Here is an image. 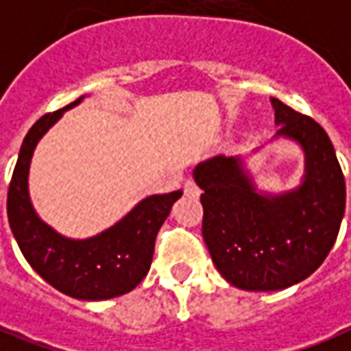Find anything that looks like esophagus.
<instances>
[{
  "instance_id": "esophagus-1",
  "label": "esophagus",
  "mask_w": 351,
  "mask_h": 351,
  "mask_svg": "<svg viewBox=\"0 0 351 351\" xmlns=\"http://www.w3.org/2000/svg\"><path fill=\"white\" fill-rule=\"evenodd\" d=\"M184 193L186 195H199V186L193 180H186V184H184Z\"/></svg>"
}]
</instances>
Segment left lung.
<instances>
[{
    "mask_svg": "<svg viewBox=\"0 0 351 351\" xmlns=\"http://www.w3.org/2000/svg\"><path fill=\"white\" fill-rule=\"evenodd\" d=\"M271 105L274 138L304 154L297 188L259 190L243 156L220 154L193 169L210 258L229 284L246 291H278L308 278L331 252L346 208L344 175L324 128L280 99L271 97Z\"/></svg>",
    "mask_w": 351,
    "mask_h": 351,
    "instance_id": "obj_1",
    "label": "left lung"
}]
</instances>
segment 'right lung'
I'll use <instances>...</instances> for the list:
<instances>
[{
	"label": "right lung",
	"instance_id": "add662e5",
	"mask_svg": "<svg viewBox=\"0 0 351 351\" xmlns=\"http://www.w3.org/2000/svg\"><path fill=\"white\" fill-rule=\"evenodd\" d=\"M82 99L84 95L41 116L27 131L9 186L7 216L24 258L43 280L73 299L107 301L130 293L148 274L156 235L182 190L148 195L114 226L88 239H69L45 223L35 213L27 182L35 146L65 110Z\"/></svg>",
	"mask_w": 351,
	"mask_h": 351
}]
</instances>
